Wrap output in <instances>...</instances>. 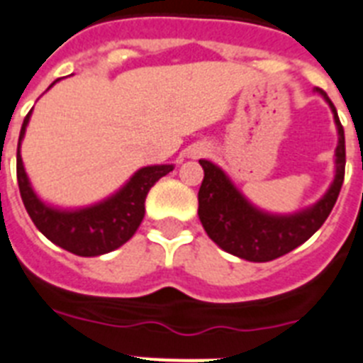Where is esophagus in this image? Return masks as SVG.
Masks as SVG:
<instances>
[{
  "label": "esophagus",
  "instance_id": "esophagus-1",
  "mask_svg": "<svg viewBox=\"0 0 363 363\" xmlns=\"http://www.w3.org/2000/svg\"><path fill=\"white\" fill-rule=\"evenodd\" d=\"M194 154H196V155H203V154H206V148H199V150H196V152H194Z\"/></svg>",
  "mask_w": 363,
  "mask_h": 363
}]
</instances>
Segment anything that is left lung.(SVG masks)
I'll return each mask as SVG.
<instances>
[{"instance_id": "8db88e82", "label": "left lung", "mask_w": 363, "mask_h": 363, "mask_svg": "<svg viewBox=\"0 0 363 363\" xmlns=\"http://www.w3.org/2000/svg\"><path fill=\"white\" fill-rule=\"evenodd\" d=\"M315 92L330 106L337 128V146L334 182L310 208L289 215L263 211L242 196L220 167L208 160H200L203 169L199 191L200 223L209 239L226 252L247 262H271L301 247L330 215L345 176V133L330 98L319 86H315Z\"/></svg>"}]
</instances>
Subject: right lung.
<instances>
[{
	"mask_svg": "<svg viewBox=\"0 0 363 363\" xmlns=\"http://www.w3.org/2000/svg\"><path fill=\"white\" fill-rule=\"evenodd\" d=\"M53 81L52 85H55ZM31 118V111L23 118L18 139L16 176L23 206L38 230L57 247L65 248L76 256L92 257L113 252L133 238V233L145 218V200L155 182L167 176L174 164H150L143 167L122 185L115 194L86 208L61 209L40 200L31 187L23 169L20 146L26 128Z\"/></svg>",
	"mask_w": 363,
	"mask_h": 363,
	"instance_id": "obj_1",
	"label": "right lung"
}]
</instances>
